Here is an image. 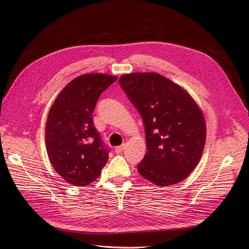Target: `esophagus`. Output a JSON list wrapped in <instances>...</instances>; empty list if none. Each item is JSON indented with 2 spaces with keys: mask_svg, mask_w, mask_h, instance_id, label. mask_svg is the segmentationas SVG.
<instances>
[{
  "mask_svg": "<svg viewBox=\"0 0 249 249\" xmlns=\"http://www.w3.org/2000/svg\"><path fill=\"white\" fill-rule=\"evenodd\" d=\"M124 149H125V145H121V146H119V147H116L115 152H116L117 154H119V153H122V152L124 151Z\"/></svg>",
  "mask_w": 249,
  "mask_h": 249,
  "instance_id": "34e87169",
  "label": "esophagus"
}]
</instances>
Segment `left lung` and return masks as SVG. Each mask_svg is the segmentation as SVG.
<instances>
[{
	"instance_id": "8db88e82",
	"label": "left lung",
	"mask_w": 249,
	"mask_h": 249,
	"mask_svg": "<svg viewBox=\"0 0 249 249\" xmlns=\"http://www.w3.org/2000/svg\"><path fill=\"white\" fill-rule=\"evenodd\" d=\"M119 84L145 125L147 153L138 165L141 176L157 186L185 180L206 142L205 117L196 100L156 72L124 74Z\"/></svg>"
}]
</instances>
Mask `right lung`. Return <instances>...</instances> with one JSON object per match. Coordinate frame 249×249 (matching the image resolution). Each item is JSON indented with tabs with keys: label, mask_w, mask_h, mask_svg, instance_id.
Returning <instances> with one entry per match:
<instances>
[{
	"label": "right lung",
	"mask_w": 249,
	"mask_h": 249,
	"mask_svg": "<svg viewBox=\"0 0 249 249\" xmlns=\"http://www.w3.org/2000/svg\"><path fill=\"white\" fill-rule=\"evenodd\" d=\"M104 73L82 74L67 84L50 109L45 143L50 161L61 177L74 186L97 179L108 159L92 113L101 93L117 81Z\"/></svg>",
	"instance_id": "add662e5"
}]
</instances>
